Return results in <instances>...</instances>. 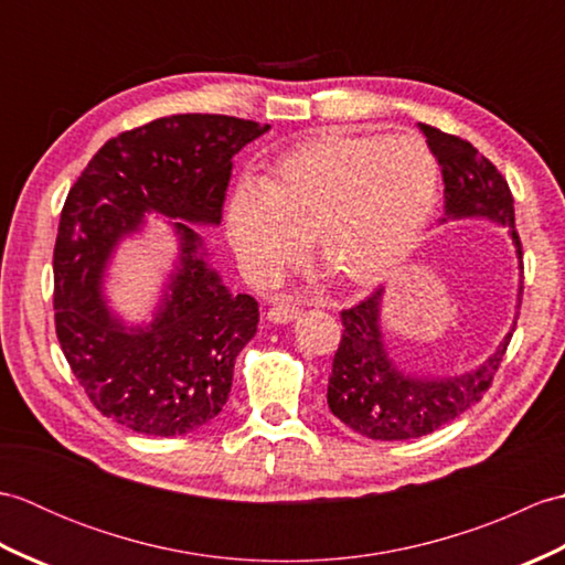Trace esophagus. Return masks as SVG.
Segmentation results:
<instances>
[{
	"label": "esophagus",
	"instance_id": "obj_1",
	"mask_svg": "<svg viewBox=\"0 0 565 565\" xmlns=\"http://www.w3.org/2000/svg\"><path fill=\"white\" fill-rule=\"evenodd\" d=\"M298 316H301V306L291 301V298H276V303L267 313V318L274 322H294Z\"/></svg>",
	"mask_w": 565,
	"mask_h": 565
}]
</instances>
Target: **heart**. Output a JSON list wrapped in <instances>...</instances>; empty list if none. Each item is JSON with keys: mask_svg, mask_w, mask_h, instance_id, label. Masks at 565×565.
<instances>
[{"mask_svg": "<svg viewBox=\"0 0 565 565\" xmlns=\"http://www.w3.org/2000/svg\"><path fill=\"white\" fill-rule=\"evenodd\" d=\"M439 184L437 154L419 136L328 130L298 142L264 182L235 189L227 235L259 284L279 281L310 235L330 276L374 284L423 239Z\"/></svg>", "mask_w": 565, "mask_h": 565, "instance_id": "1", "label": "heart"}]
</instances>
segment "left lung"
Listing matches in <instances>:
<instances>
[{"label": "left lung", "mask_w": 565, "mask_h": 565, "mask_svg": "<svg viewBox=\"0 0 565 565\" xmlns=\"http://www.w3.org/2000/svg\"><path fill=\"white\" fill-rule=\"evenodd\" d=\"M419 130L441 167V221L488 218L505 225L518 247L520 269H524L522 243L514 231V199L505 177L468 140L441 134L427 124H419ZM381 298L383 289H376L362 303L340 313L344 330L332 359L328 405L334 417L369 439L403 441L425 437L483 398L505 356L512 332L481 366L468 374L451 379L413 376L393 362L383 344Z\"/></svg>", "instance_id": "obj_1"}]
</instances>
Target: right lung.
<instances>
[{
	"label": "right lung",
	"instance_id": "1",
	"mask_svg": "<svg viewBox=\"0 0 565 565\" xmlns=\"http://www.w3.org/2000/svg\"><path fill=\"white\" fill-rule=\"evenodd\" d=\"M267 130L221 114L158 118L104 142L65 199L53 252L57 342L94 407L138 435L177 437L211 423L235 356L255 338L257 301L227 291L189 223H221L233 158ZM146 212L180 221V262L151 326L126 329L100 279L117 239Z\"/></svg>",
	"mask_w": 565,
	"mask_h": 565
}]
</instances>
